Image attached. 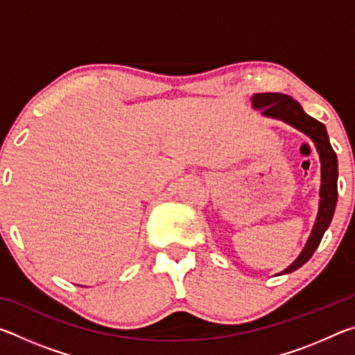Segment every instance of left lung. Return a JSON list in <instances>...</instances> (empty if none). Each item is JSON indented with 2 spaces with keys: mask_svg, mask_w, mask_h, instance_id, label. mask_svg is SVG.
<instances>
[{
  "mask_svg": "<svg viewBox=\"0 0 355 355\" xmlns=\"http://www.w3.org/2000/svg\"><path fill=\"white\" fill-rule=\"evenodd\" d=\"M252 107L260 110L261 116L269 119H277L291 125L293 128L299 130L300 133L309 136L313 141L316 152L320 155L321 161V186H320V205H318L316 220L311 228V233L305 243L304 249L297 255L290 266L285 268L275 275H284L296 271L302 264L307 263L311 255L315 254L318 245H320L324 233L332 222L336 199H338V189H336V180H338V161L330 146L327 130L324 123L318 122L316 119L310 117L307 112L302 110L296 100L285 94H254L252 95Z\"/></svg>",
  "mask_w": 355,
  "mask_h": 355,
  "instance_id": "1",
  "label": "left lung"
}]
</instances>
